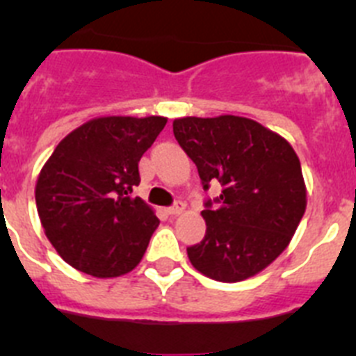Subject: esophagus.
<instances>
[{
  "mask_svg": "<svg viewBox=\"0 0 356 356\" xmlns=\"http://www.w3.org/2000/svg\"><path fill=\"white\" fill-rule=\"evenodd\" d=\"M168 212L171 213V216H180V213L185 212V203H181V201H176L175 205L169 207Z\"/></svg>",
  "mask_w": 356,
  "mask_h": 356,
  "instance_id": "34e87169",
  "label": "esophagus"
}]
</instances>
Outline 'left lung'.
<instances>
[{
  "instance_id": "8db88e82",
  "label": "left lung",
  "mask_w": 356,
  "mask_h": 356,
  "mask_svg": "<svg viewBox=\"0 0 356 356\" xmlns=\"http://www.w3.org/2000/svg\"><path fill=\"white\" fill-rule=\"evenodd\" d=\"M172 131L203 188L222 187L201 212L207 234L187 248L191 264L225 284L259 275L284 253L307 209L296 151L282 135L238 115L180 118Z\"/></svg>"
}]
</instances>
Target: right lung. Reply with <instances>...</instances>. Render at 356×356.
<instances>
[{
	"label": "right lung",
	"instance_id": "add662e5",
	"mask_svg": "<svg viewBox=\"0 0 356 356\" xmlns=\"http://www.w3.org/2000/svg\"><path fill=\"white\" fill-rule=\"evenodd\" d=\"M165 122L160 115L90 119L64 137L44 163L35 185L37 212L69 266L96 278H115L139 266L160 221L131 191L140 184V156Z\"/></svg>",
	"mask_w": 356,
	"mask_h": 356
}]
</instances>
